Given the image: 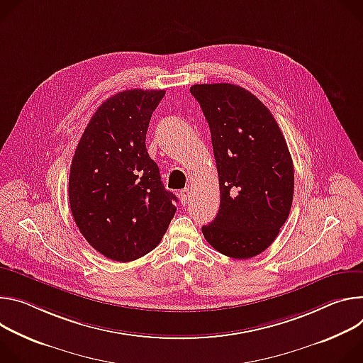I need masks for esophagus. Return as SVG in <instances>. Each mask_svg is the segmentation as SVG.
Instances as JSON below:
<instances>
[{"mask_svg": "<svg viewBox=\"0 0 363 363\" xmlns=\"http://www.w3.org/2000/svg\"><path fill=\"white\" fill-rule=\"evenodd\" d=\"M189 194H190V189L189 187H184L183 190L179 191V197H180V202L183 205H186L189 202Z\"/></svg>", "mask_w": 363, "mask_h": 363, "instance_id": "esophagus-1", "label": "esophagus"}]
</instances>
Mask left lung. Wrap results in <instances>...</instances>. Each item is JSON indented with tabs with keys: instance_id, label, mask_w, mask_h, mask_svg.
I'll use <instances>...</instances> for the list:
<instances>
[{
	"instance_id": "obj_1",
	"label": "left lung",
	"mask_w": 363,
	"mask_h": 363,
	"mask_svg": "<svg viewBox=\"0 0 363 363\" xmlns=\"http://www.w3.org/2000/svg\"><path fill=\"white\" fill-rule=\"evenodd\" d=\"M211 128L220 206L202 228L220 254L248 259L264 252L290 215L293 160L269 109L250 91L230 84L190 88Z\"/></svg>"
}]
</instances>
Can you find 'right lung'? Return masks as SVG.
<instances>
[{"label":"right lung","instance_id":"obj_1","mask_svg":"<svg viewBox=\"0 0 363 363\" xmlns=\"http://www.w3.org/2000/svg\"><path fill=\"white\" fill-rule=\"evenodd\" d=\"M164 94L130 89L108 98L72 158V215L88 244L112 261L152 251L176 213L177 197L164 189L145 147L152 111Z\"/></svg>","mask_w":363,"mask_h":363}]
</instances>
